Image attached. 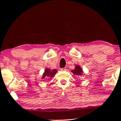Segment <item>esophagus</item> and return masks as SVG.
<instances>
[{
  "label": "esophagus",
  "mask_w": 121,
  "mask_h": 121,
  "mask_svg": "<svg viewBox=\"0 0 121 121\" xmlns=\"http://www.w3.org/2000/svg\"><path fill=\"white\" fill-rule=\"evenodd\" d=\"M67 70V69H66V68H60V70L61 71H65Z\"/></svg>",
  "instance_id": "1"
}]
</instances>
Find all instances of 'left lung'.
<instances>
[{
  "label": "left lung",
  "instance_id": "1",
  "mask_svg": "<svg viewBox=\"0 0 121 121\" xmlns=\"http://www.w3.org/2000/svg\"><path fill=\"white\" fill-rule=\"evenodd\" d=\"M72 72L73 73L75 74V75H80V74L82 72V69L80 68V67L79 66L76 65L75 68L74 70H72Z\"/></svg>",
  "mask_w": 121,
  "mask_h": 121
}]
</instances>
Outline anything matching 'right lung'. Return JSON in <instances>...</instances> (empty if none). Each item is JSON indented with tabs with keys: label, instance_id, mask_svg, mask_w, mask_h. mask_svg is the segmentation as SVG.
<instances>
[{
	"label": "right lung",
	"instance_id": "add662e5",
	"mask_svg": "<svg viewBox=\"0 0 121 121\" xmlns=\"http://www.w3.org/2000/svg\"><path fill=\"white\" fill-rule=\"evenodd\" d=\"M57 72V70H56V69H54V70H51L49 69H46L45 72H44V73L43 74V78H52V77L55 75L56 73Z\"/></svg>",
	"mask_w": 121,
	"mask_h": 121
}]
</instances>
